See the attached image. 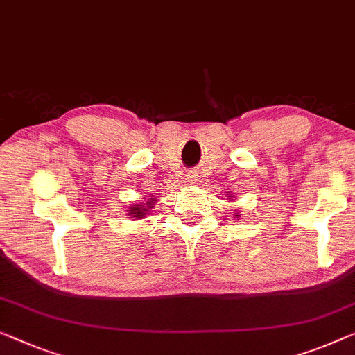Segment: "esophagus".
I'll return each instance as SVG.
<instances>
[{
	"label": "esophagus",
	"instance_id": "1",
	"mask_svg": "<svg viewBox=\"0 0 355 355\" xmlns=\"http://www.w3.org/2000/svg\"><path fill=\"white\" fill-rule=\"evenodd\" d=\"M187 180L188 183H198V175H194V173H189V175H187Z\"/></svg>",
	"mask_w": 355,
	"mask_h": 355
}]
</instances>
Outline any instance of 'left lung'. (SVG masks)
<instances>
[{
    "mask_svg": "<svg viewBox=\"0 0 355 355\" xmlns=\"http://www.w3.org/2000/svg\"><path fill=\"white\" fill-rule=\"evenodd\" d=\"M230 199H231V196H230ZM236 216H239V215H236Z\"/></svg>",
    "mask_w": 355,
    "mask_h": 355,
    "instance_id": "1",
    "label": "left lung"
}]
</instances>
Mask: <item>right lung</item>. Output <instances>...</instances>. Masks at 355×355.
<instances>
[{
    "label": "right lung",
    "instance_id": "right-lung-1",
    "mask_svg": "<svg viewBox=\"0 0 355 355\" xmlns=\"http://www.w3.org/2000/svg\"><path fill=\"white\" fill-rule=\"evenodd\" d=\"M155 207V199L150 198V200H146V204H137V205H132L130 210H129V218H139L141 220L145 215H148V211L150 209Z\"/></svg>",
    "mask_w": 355,
    "mask_h": 355
}]
</instances>
